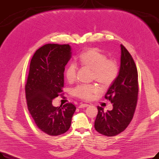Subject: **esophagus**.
Instances as JSON below:
<instances>
[{
	"label": "esophagus",
	"instance_id": "1",
	"mask_svg": "<svg viewBox=\"0 0 159 159\" xmlns=\"http://www.w3.org/2000/svg\"><path fill=\"white\" fill-rule=\"evenodd\" d=\"M89 104H80V105L79 106V108H82V107H88V106H89Z\"/></svg>",
	"mask_w": 159,
	"mask_h": 159
}]
</instances>
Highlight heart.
<instances>
[{"mask_svg":"<svg viewBox=\"0 0 159 159\" xmlns=\"http://www.w3.org/2000/svg\"><path fill=\"white\" fill-rule=\"evenodd\" d=\"M79 63L83 67L92 70V79L102 87H109L118 77L120 69L118 63L113 59L107 58L106 53L98 48L89 49L80 53ZM77 75V67L71 63L65 71V76L68 81L73 82ZM98 89L94 84H81L73 90V94L84 100H91Z\"/></svg>","mask_w":159,"mask_h":159,"instance_id":"heart-1","label":"heart"}]
</instances>
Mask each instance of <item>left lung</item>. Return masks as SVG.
Masks as SVG:
<instances>
[{"label": "left lung", "mask_w": 159, "mask_h": 159, "mask_svg": "<svg viewBox=\"0 0 159 159\" xmlns=\"http://www.w3.org/2000/svg\"><path fill=\"white\" fill-rule=\"evenodd\" d=\"M118 77L108 89L105 98L113 104V110L104 111L98 106L95 129L106 137L117 135L124 131L134 115L138 100V72L134 60L122 44Z\"/></svg>", "instance_id": "8db88e82"}]
</instances>
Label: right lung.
Masks as SVG:
<instances>
[{
	"instance_id": "1",
	"label": "right lung",
	"mask_w": 159,
	"mask_h": 159,
	"mask_svg": "<svg viewBox=\"0 0 159 159\" xmlns=\"http://www.w3.org/2000/svg\"><path fill=\"white\" fill-rule=\"evenodd\" d=\"M71 57L69 44H47L33 55L25 92L28 111L37 126L50 136L69 129L76 107L71 102L54 107L53 99L64 93V72Z\"/></svg>"
}]
</instances>
